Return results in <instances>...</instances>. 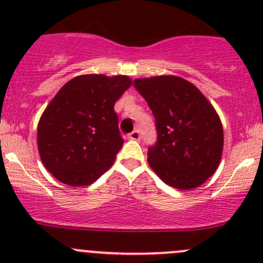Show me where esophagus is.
Wrapping results in <instances>:
<instances>
[{"instance_id":"1","label":"esophagus","mask_w":263,"mask_h":263,"mask_svg":"<svg viewBox=\"0 0 263 263\" xmlns=\"http://www.w3.org/2000/svg\"><path fill=\"white\" fill-rule=\"evenodd\" d=\"M128 139L129 140H135V141H139V140H140V132L135 129V131H132L131 134L128 135Z\"/></svg>"}]
</instances>
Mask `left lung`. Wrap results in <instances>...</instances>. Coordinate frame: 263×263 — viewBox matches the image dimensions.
Returning <instances> with one entry per match:
<instances>
[{"instance_id": "1", "label": "left lung", "mask_w": 263, "mask_h": 263, "mask_svg": "<svg viewBox=\"0 0 263 263\" xmlns=\"http://www.w3.org/2000/svg\"><path fill=\"white\" fill-rule=\"evenodd\" d=\"M134 85L156 121L158 141L148 148V165L171 187H200L216 172L224 146L222 124L213 104L179 76L136 79Z\"/></svg>"}]
</instances>
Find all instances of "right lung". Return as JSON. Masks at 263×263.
<instances>
[{"instance_id": "obj_1", "label": "right lung", "mask_w": 263, "mask_h": 263, "mask_svg": "<svg viewBox=\"0 0 263 263\" xmlns=\"http://www.w3.org/2000/svg\"><path fill=\"white\" fill-rule=\"evenodd\" d=\"M131 85L126 75H80L50 100L36 141L42 163L55 179L89 185L112 166L123 145L115 104Z\"/></svg>"}]
</instances>
